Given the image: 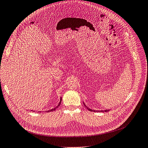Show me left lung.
I'll return each mask as SVG.
<instances>
[{
  "mask_svg": "<svg viewBox=\"0 0 148 148\" xmlns=\"http://www.w3.org/2000/svg\"><path fill=\"white\" fill-rule=\"evenodd\" d=\"M83 103H84V105L85 106V107L88 109V110H89V111H91V112H109L110 110H92V109H91V108H88V107H87L85 104V103L83 102Z\"/></svg>",
  "mask_w": 148,
  "mask_h": 148,
  "instance_id": "left-lung-1",
  "label": "left lung"
}]
</instances>
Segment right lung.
Listing matches in <instances>:
<instances>
[{"instance_id": "add662e5", "label": "right lung", "mask_w": 148, "mask_h": 148, "mask_svg": "<svg viewBox=\"0 0 148 148\" xmlns=\"http://www.w3.org/2000/svg\"><path fill=\"white\" fill-rule=\"evenodd\" d=\"M61 102H62V97H60V102H59V103H58V106H57L56 107H55V108H53L51 109V110H47V111H46V112H47V113L48 112V113H49V112H53V111H54V110H56V109H57V108H58V107L60 106V105L61 104ZM33 112H34V111L33 110ZM40 112V111H39V112Z\"/></svg>"}]
</instances>
